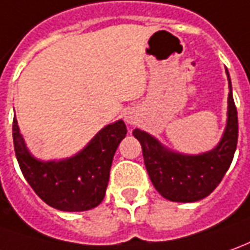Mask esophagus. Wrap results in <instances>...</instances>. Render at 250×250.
<instances>
[{"mask_svg":"<svg viewBox=\"0 0 250 250\" xmlns=\"http://www.w3.org/2000/svg\"><path fill=\"white\" fill-rule=\"evenodd\" d=\"M125 120H126V122H128V124H130V125L133 124V118H132V117H126Z\"/></svg>","mask_w":250,"mask_h":250,"instance_id":"1","label":"esophagus"}]
</instances>
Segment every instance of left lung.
<instances>
[{"label":"left lung","mask_w":250,"mask_h":250,"mask_svg":"<svg viewBox=\"0 0 250 250\" xmlns=\"http://www.w3.org/2000/svg\"><path fill=\"white\" fill-rule=\"evenodd\" d=\"M229 77V118L218 147L206 154L188 156L170 152L140 129L133 136L140 142L144 165L155 189L171 201L192 203L207 197L219 185L233 162L238 142V117L234 104L231 82Z\"/></svg>","instance_id":"left-lung-1"}]
</instances>
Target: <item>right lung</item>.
I'll return each mask as SVG.
<instances>
[{"label":"right lung","mask_w":250,"mask_h":250,"mask_svg":"<svg viewBox=\"0 0 250 250\" xmlns=\"http://www.w3.org/2000/svg\"><path fill=\"white\" fill-rule=\"evenodd\" d=\"M126 135L124 121L103 128L87 147L70 159L39 162L25 148L13 118V146L24 178L41 199L60 211H87L102 203L115 149Z\"/></svg>","instance_id":"obj_1"}]
</instances>
